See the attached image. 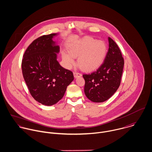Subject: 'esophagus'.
Instances as JSON below:
<instances>
[{"label":"esophagus","instance_id":"obj_1","mask_svg":"<svg viewBox=\"0 0 152 152\" xmlns=\"http://www.w3.org/2000/svg\"><path fill=\"white\" fill-rule=\"evenodd\" d=\"M74 76L75 78H77V77H81V74L79 72H74Z\"/></svg>","mask_w":152,"mask_h":152}]
</instances>
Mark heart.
<instances>
[{
    "label": "heart",
    "mask_w": 152,
    "mask_h": 152,
    "mask_svg": "<svg viewBox=\"0 0 152 152\" xmlns=\"http://www.w3.org/2000/svg\"><path fill=\"white\" fill-rule=\"evenodd\" d=\"M68 52L62 53L67 68H71L78 58V65L84 71L91 72L98 69L105 58L107 48L104 42L91 37H85L68 47Z\"/></svg>",
    "instance_id": "obj_1"
}]
</instances>
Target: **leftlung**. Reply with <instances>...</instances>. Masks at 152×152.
I'll list each match as a JSON object with an SVG mask.
<instances>
[{
  "instance_id": "obj_1",
  "label": "left lung",
  "mask_w": 152,
  "mask_h": 152,
  "mask_svg": "<svg viewBox=\"0 0 152 152\" xmlns=\"http://www.w3.org/2000/svg\"><path fill=\"white\" fill-rule=\"evenodd\" d=\"M109 48L104 62L97 71L84 74V93L91 101L101 102L109 99L118 88L124 59L116 43L108 37Z\"/></svg>"
}]
</instances>
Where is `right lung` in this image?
Wrapping results in <instances>:
<instances>
[{
  "mask_svg": "<svg viewBox=\"0 0 152 152\" xmlns=\"http://www.w3.org/2000/svg\"><path fill=\"white\" fill-rule=\"evenodd\" d=\"M57 34L43 35L28 47L22 61L23 78L32 97L45 105H52L64 96L74 80L72 71L57 61L59 47L52 40Z\"/></svg>",
  "mask_w": 152,
  "mask_h": 152,
  "instance_id": "1",
  "label": "right lung"
}]
</instances>
